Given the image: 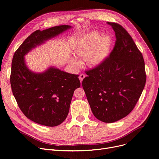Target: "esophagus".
Masks as SVG:
<instances>
[{"mask_svg":"<svg viewBox=\"0 0 159 159\" xmlns=\"http://www.w3.org/2000/svg\"><path fill=\"white\" fill-rule=\"evenodd\" d=\"M85 77H86V75H85L84 74L81 73V74H80V75H79V80H80V82H81V83H82V82L83 79H84Z\"/></svg>","mask_w":159,"mask_h":159,"instance_id":"esophagus-1","label":"esophagus"}]
</instances>
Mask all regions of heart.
<instances>
[{"mask_svg": "<svg viewBox=\"0 0 159 159\" xmlns=\"http://www.w3.org/2000/svg\"><path fill=\"white\" fill-rule=\"evenodd\" d=\"M113 47V39L107 34L93 31L80 39L74 48V54L81 59H86V64L91 68L101 66L110 56ZM70 63L74 67L80 66L77 58L72 57Z\"/></svg>", "mask_w": 159, "mask_h": 159, "instance_id": "1", "label": "heart"}]
</instances>
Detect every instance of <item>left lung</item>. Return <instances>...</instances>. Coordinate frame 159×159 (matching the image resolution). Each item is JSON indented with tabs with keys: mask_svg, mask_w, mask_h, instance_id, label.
Returning <instances> with one entry per match:
<instances>
[{
	"mask_svg": "<svg viewBox=\"0 0 159 159\" xmlns=\"http://www.w3.org/2000/svg\"><path fill=\"white\" fill-rule=\"evenodd\" d=\"M116 42L110 57L97 68L86 71L82 87L95 117L112 123L126 116L135 106L145 86L143 55L122 26L107 22Z\"/></svg>",
	"mask_w": 159,
	"mask_h": 159,
	"instance_id": "1",
	"label": "left lung"
}]
</instances>
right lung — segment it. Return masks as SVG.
Returning a JSON list of instances; mask_svg holds the SVG:
<instances>
[{"label": "right lung", "mask_w": 159, "mask_h": 159, "mask_svg": "<svg viewBox=\"0 0 159 159\" xmlns=\"http://www.w3.org/2000/svg\"><path fill=\"white\" fill-rule=\"evenodd\" d=\"M71 28L62 25L35 31L23 42L13 57L10 83L16 101L27 118L44 126L53 127L65 120L74 91L80 86L79 75L54 66L42 73L33 72L27 66L24 56Z\"/></svg>", "instance_id": "right-lung-1"}]
</instances>
